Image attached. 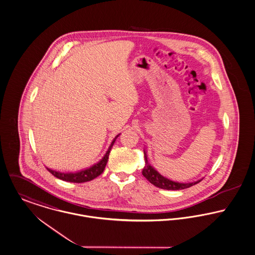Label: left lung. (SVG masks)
Instances as JSON below:
<instances>
[{"label":"left lung","instance_id":"8db88e82","mask_svg":"<svg viewBox=\"0 0 255 255\" xmlns=\"http://www.w3.org/2000/svg\"><path fill=\"white\" fill-rule=\"evenodd\" d=\"M143 154H144L145 165L142 169V176H144L150 183L155 185L156 187L166 189V190H181V189L188 188L192 185H195L203 179V178H200L196 181H191V182H179V181L172 180L166 176H162L156 169L148 162L147 152L145 149H143Z\"/></svg>","mask_w":255,"mask_h":255}]
</instances>
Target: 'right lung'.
Listing matches in <instances>:
<instances>
[{
  "label": "right lung",
  "mask_w": 255,
  "mask_h": 255,
  "mask_svg": "<svg viewBox=\"0 0 255 255\" xmlns=\"http://www.w3.org/2000/svg\"><path fill=\"white\" fill-rule=\"evenodd\" d=\"M120 134H118L116 136V137L114 138V140L112 141L111 145L109 146V149L107 150L106 154L104 155V157L97 162L95 163L94 165L90 166L89 168H86V169H83V170H80L78 172H68V173H64V172H59V171H55V170H52V169H49L46 167V169L56 177H58L59 179H62L64 181H69V182H77V183H81V182H86V181H90L92 179H94L95 177L100 176L104 170H105V167L108 163V160H109V155H110V152L112 150V147L115 143V141L117 140L118 136Z\"/></svg>",
  "instance_id": "obj_1"
}]
</instances>
